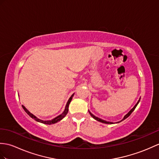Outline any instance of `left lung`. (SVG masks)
<instances>
[{"label": "left lung", "mask_w": 159, "mask_h": 159, "mask_svg": "<svg viewBox=\"0 0 159 159\" xmlns=\"http://www.w3.org/2000/svg\"><path fill=\"white\" fill-rule=\"evenodd\" d=\"M139 101H140V98H139V99L138 100V102H137V104H136L135 106H134V108H133L126 115H125V116H124V118L123 119H122L120 121H119V122H117V123H120V122H121V121H123V120H125V119H127V118L128 117V116H130V114L133 112V111H134V110L135 109V108H136V106H138V104H139ZM89 114H91V116L94 119H95V120H97L98 121H99V122H101V123H106V124H113V123H112V122H108V121H106V120H102V119H99V118H98V117H96L95 116H94L93 114L92 113H91V112H89Z\"/></svg>", "instance_id": "left-lung-1"}]
</instances>
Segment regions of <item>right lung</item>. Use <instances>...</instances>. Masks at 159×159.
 <instances>
[{"instance_id":"right-lung-1","label":"right lung","mask_w":159,"mask_h":159,"mask_svg":"<svg viewBox=\"0 0 159 159\" xmlns=\"http://www.w3.org/2000/svg\"><path fill=\"white\" fill-rule=\"evenodd\" d=\"M74 94H75V93H73V94L71 95V97L69 98L68 101V102H67V104H66V108H65L64 111L63 112L60 114V115L57 116V117H55V119H52V120H40V119H38V118L36 117V116H35L34 115V114H32V113L28 111V110L25 108V107H24V106H22V108H24V110H25V112H26L30 116L31 118H32L33 119H34L35 120L38 121V122H40V123H44V124H47V125L54 124V123H57L58 121L61 120L62 119H64V118L66 116V114H67V113H68V106H69L70 103V102H71V100H72V97L74 96Z\"/></svg>"}]
</instances>
